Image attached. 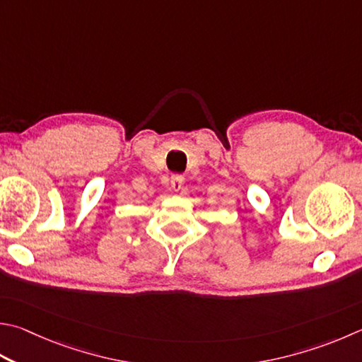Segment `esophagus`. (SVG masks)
<instances>
[{
    "label": "esophagus",
    "mask_w": 362,
    "mask_h": 362,
    "mask_svg": "<svg viewBox=\"0 0 362 362\" xmlns=\"http://www.w3.org/2000/svg\"><path fill=\"white\" fill-rule=\"evenodd\" d=\"M183 180H185V179H183V177L179 175V174H174L173 177H170V187H173L174 192H179V189L183 185Z\"/></svg>",
    "instance_id": "1"
}]
</instances>
